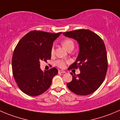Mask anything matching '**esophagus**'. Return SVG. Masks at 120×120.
I'll return each mask as SVG.
<instances>
[{
	"instance_id": "34e87169",
	"label": "esophagus",
	"mask_w": 120,
	"mask_h": 120,
	"mask_svg": "<svg viewBox=\"0 0 120 120\" xmlns=\"http://www.w3.org/2000/svg\"><path fill=\"white\" fill-rule=\"evenodd\" d=\"M66 73V71L64 70H59V73Z\"/></svg>"
}]
</instances>
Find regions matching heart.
Instances as JSON below:
<instances>
[{"mask_svg":"<svg viewBox=\"0 0 120 120\" xmlns=\"http://www.w3.org/2000/svg\"><path fill=\"white\" fill-rule=\"evenodd\" d=\"M62 45L67 51H68L69 50L72 49H74V41H73L71 39H66V40H64L62 42ZM54 50L53 47H52V50H51V53L52 54L54 53ZM67 61H65L64 60H58V61H56V64L57 66L58 67H60V68H64L66 66V63Z\"/></svg>","mask_w":120,"mask_h":120,"instance_id":"1","label":"heart"}]
</instances>
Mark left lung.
<instances>
[{"instance_id":"1","label":"left lung","mask_w":120,"mask_h":120,"mask_svg":"<svg viewBox=\"0 0 120 120\" xmlns=\"http://www.w3.org/2000/svg\"><path fill=\"white\" fill-rule=\"evenodd\" d=\"M79 45V53L70 68L79 67L80 74L71 73L73 79L67 84L68 89L77 95L86 96L97 90L105 79L108 67L105 46L99 36L90 30L80 29L63 33Z\"/></svg>"}]
</instances>
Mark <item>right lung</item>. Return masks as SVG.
<instances>
[{
	"instance_id": "obj_1",
	"label": "right lung",
	"mask_w": 120,
	"mask_h": 120,
	"mask_svg": "<svg viewBox=\"0 0 120 120\" xmlns=\"http://www.w3.org/2000/svg\"><path fill=\"white\" fill-rule=\"evenodd\" d=\"M33 30L17 43L12 57V71L19 88L30 96L41 94L51 86L57 68L42 71L40 61L51 59L53 43L60 34Z\"/></svg>"
}]
</instances>
